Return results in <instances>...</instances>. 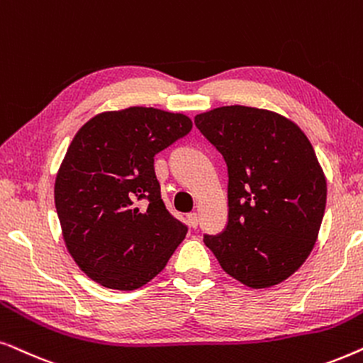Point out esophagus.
Returning <instances> with one entry per match:
<instances>
[{"label": "esophagus", "mask_w": 363, "mask_h": 363, "mask_svg": "<svg viewBox=\"0 0 363 363\" xmlns=\"http://www.w3.org/2000/svg\"><path fill=\"white\" fill-rule=\"evenodd\" d=\"M187 222H189L191 227H197V224H199V216L196 214V212H191V214H187Z\"/></svg>", "instance_id": "esophagus-1"}]
</instances>
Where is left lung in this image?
<instances>
[{
    "instance_id": "8db88e82",
    "label": "left lung",
    "mask_w": 363,
    "mask_h": 363,
    "mask_svg": "<svg viewBox=\"0 0 363 363\" xmlns=\"http://www.w3.org/2000/svg\"><path fill=\"white\" fill-rule=\"evenodd\" d=\"M194 123L227 164V224L204 242L230 277L272 287L306 262L327 202L315 152L297 124L272 111L224 106Z\"/></svg>"
}]
</instances>
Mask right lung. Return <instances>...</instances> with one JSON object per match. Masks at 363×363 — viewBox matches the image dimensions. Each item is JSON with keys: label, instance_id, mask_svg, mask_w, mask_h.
I'll return each instance as SVG.
<instances>
[{"label": "right lung", "instance_id": "1", "mask_svg": "<svg viewBox=\"0 0 363 363\" xmlns=\"http://www.w3.org/2000/svg\"><path fill=\"white\" fill-rule=\"evenodd\" d=\"M191 129L184 114L136 106L94 116L76 133L55 204L71 257L101 286L143 287L184 240L187 225L161 199L154 156Z\"/></svg>", "mask_w": 363, "mask_h": 363}]
</instances>
